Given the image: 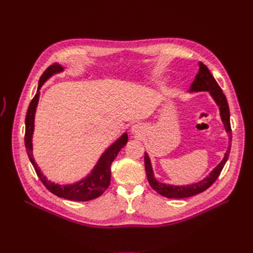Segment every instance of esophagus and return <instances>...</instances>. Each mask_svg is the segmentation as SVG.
Wrapping results in <instances>:
<instances>
[{"mask_svg":"<svg viewBox=\"0 0 253 253\" xmlns=\"http://www.w3.org/2000/svg\"><path fill=\"white\" fill-rule=\"evenodd\" d=\"M131 132L132 134L138 136V137H141V136L145 134V127H143L140 124H136L131 126Z\"/></svg>","mask_w":253,"mask_h":253,"instance_id":"34e87169","label":"esophagus"}]
</instances>
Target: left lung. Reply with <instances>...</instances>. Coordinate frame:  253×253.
<instances>
[{
    "instance_id": "left-lung-1",
    "label": "left lung",
    "mask_w": 253,
    "mask_h": 253,
    "mask_svg": "<svg viewBox=\"0 0 253 253\" xmlns=\"http://www.w3.org/2000/svg\"><path fill=\"white\" fill-rule=\"evenodd\" d=\"M200 91H209L210 95L215 101L216 105L219 107L220 118L222 124L226 128V132L229 134V147L226 153L223 155L222 161L211 170L208 176L204 177L203 180L199 182L187 184V185H171V184H166L160 182L155 179L154 172L152 169L151 160H150L147 152H145V167L146 173L148 176L149 184L155 190L156 193L166 197V198H173V199H182V198H188L195 195L200 194L204 190H207L211 184H213L217 177L219 176L223 166L226 165L228 161L230 150H231V140H232V133H231V125H230V111L226 95L223 94L221 88L217 84L216 80L211 76V73L208 69L206 65H203L201 61L199 63V72L195 78L193 84L190 85L189 92H200Z\"/></svg>"
}]
</instances>
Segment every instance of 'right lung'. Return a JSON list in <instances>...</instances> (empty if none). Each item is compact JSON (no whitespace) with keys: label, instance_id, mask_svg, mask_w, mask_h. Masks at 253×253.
Wrapping results in <instances>:
<instances>
[{"label":"right lung","instance_id":"1","mask_svg":"<svg viewBox=\"0 0 253 253\" xmlns=\"http://www.w3.org/2000/svg\"><path fill=\"white\" fill-rule=\"evenodd\" d=\"M64 71V67L59 64H54L50 66L43 72L39 80L37 92L35 97L31 101L29 110L26 113L25 117V148L27 155H29L30 161L34 169L38 175V177L43 183V185L49 189L54 195H56L59 198H65L68 200L73 201H89L95 199L99 196L103 194L106 188L110 186L111 183V165L114 160L117 158L120 150L126 146L127 142V133H124L120 137L113 142L105 151L102 153L99 161L95 164L91 171L88 173L83 179H81L78 182L72 184H56L46 179V176L42 172V170L38 167L37 163L34 160L33 156V134L34 127H35V114L36 108L38 105L39 95H40V88L45 82L51 79L55 74H58Z\"/></svg>","mask_w":253,"mask_h":253}]
</instances>
